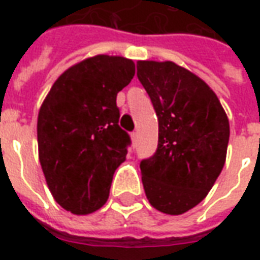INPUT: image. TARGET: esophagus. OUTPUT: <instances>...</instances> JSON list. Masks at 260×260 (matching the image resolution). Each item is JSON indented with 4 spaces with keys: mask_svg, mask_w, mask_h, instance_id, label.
Returning a JSON list of instances; mask_svg holds the SVG:
<instances>
[{
    "mask_svg": "<svg viewBox=\"0 0 260 260\" xmlns=\"http://www.w3.org/2000/svg\"><path fill=\"white\" fill-rule=\"evenodd\" d=\"M131 138H132V142L135 143L136 139H138V132H132V134H131Z\"/></svg>",
    "mask_w": 260,
    "mask_h": 260,
    "instance_id": "esophagus-1",
    "label": "esophagus"
}]
</instances>
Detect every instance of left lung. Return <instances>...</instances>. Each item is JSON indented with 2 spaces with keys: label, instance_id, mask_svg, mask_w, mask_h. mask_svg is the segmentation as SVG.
Returning <instances> with one entry per match:
<instances>
[{
  "label": "left lung",
  "instance_id": "obj_1",
  "mask_svg": "<svg viewBox=\"0 0 260 260\" xmlns=\"http://www.w3.org/2000/svg\"><path fill=\"white\" fill-rule=\"evenodd\" d=\"M138 79L158 118V145L141 161L149 203L182 214L201 203L225 163L227 114L206 82L171 61H138Z\"/></svg>",
  "mask_w": 260,
  "mask_h": 260
}]
</instances>
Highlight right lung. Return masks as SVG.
<instances>
[{
    "instance_id": "1",
    "label": "right lung",
    "mask_w": 260,
    "mask_h": 260,
    "mask_svg": "<svg viewBox=\"0 0 260 260\" xmlns=\"http://www.w3.org/2000/svg\"><path fill=\"white\" fill-rule=\"evenodd\" d=\"M135 75L132 59L96 55L54 82L37 118L39 160L55 202L89 214L107 202L129 135L118 125V91Z\"/></svg>"
}]
</instances>
